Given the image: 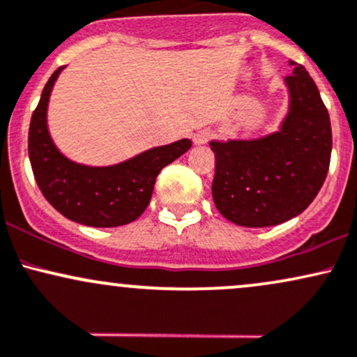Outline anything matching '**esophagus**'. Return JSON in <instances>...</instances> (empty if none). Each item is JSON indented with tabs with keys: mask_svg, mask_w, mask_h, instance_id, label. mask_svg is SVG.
I'll list each match as a JSON object with an SVG mask.
<instances>
[{
	"mask_svg": "<svg viewBox=\"0 0 357 357\" xmlns=\"http://www.w3.org/2000/svg\"><path fill=\"white\" fill-rule=\"evenodd\" d=\"M212 131L211 130H202V131H197V133H194L192 136V139H194L195 145H206L207 142L212 138Z\"/></svg>",
	"mask_w": 357,
	"mask_h": 357,
	"instance_id": "esophagus-1",
	"label": "esophagus"
}]
</instances>
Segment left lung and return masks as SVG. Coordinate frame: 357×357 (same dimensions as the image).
<instances>
[{
	"mask_svg": "<svg viewBox=\"0 0 357 357\" xmlns=\"http://www.w3.org/2000/svg\"><path fill=\"white\" fill-rule=\"evenodd\" d=\"M285 77L288 111L273 133L248 139H212V199L227 221L270 227L302 214L327 177L331 119L305 67L291 62Z\"/></svg>",
	"mask_w": 357,
	"mask_h": 357,
	"instance_id": "left-lung-1",
	"label": "left lung"
}]
</instances>
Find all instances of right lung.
I'll return each mask as SVG.
<instances>
[{
  "label": "right lung",
  "instance_id": "1",
  "mask_svg": "<svg viewBox=\"0 0 357 357\" xmlns=\"http://www.w3.org/2000/svg\"><path fill=\"white\" fill-rule=\"evenodd\" d=\"M59 67L43 87L28 130V157L43 197L70 221L116 227L136 221L153 194L160 170L189 151V138L155 146L114 165H84L62 153L49 131V102Z\"/></svg>",
  "mask_w": 357,
  "mask_h": 357
}]
</instances>
